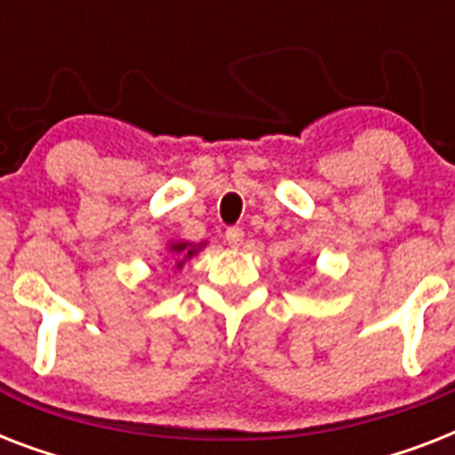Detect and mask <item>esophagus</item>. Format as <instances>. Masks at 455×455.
<instances>
[{
    "mask_svg": "<svg viewBox=\"0 0 455 455\" xmlns=\"http://www.w3.org/2000/svg\"><path fill=\"white\" fill-rule=\"evenodd\" d=\"M243 238H245V234H243V228L231 227L227 231V243H228V245H231V248H238V245H243Z\"/></svg>",
    "mask_w": 455,
    "mask_h": 455,
    "instance_id": "obj_1",
    "label": "esophagus"
}]
</instances>
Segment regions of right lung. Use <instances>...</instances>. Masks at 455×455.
Listing matches in <instances>:
<instances>
[{"label":"right lung","mask_w":455,"mask_h":455,"mask_svg":"<svg viewBox=\"0 0 455 455\" xmlns=\"http://www.w3.org/2000/svg\"><path fill=\"white\" fill-rule=\"evenodd\" d=\"M207 243H188V241H170L167 243V252L172 257H177L174 262V269H181L193 255H198L200 250L205 248Z\"/></svg>","instance_id":"1"}]
</instances>
